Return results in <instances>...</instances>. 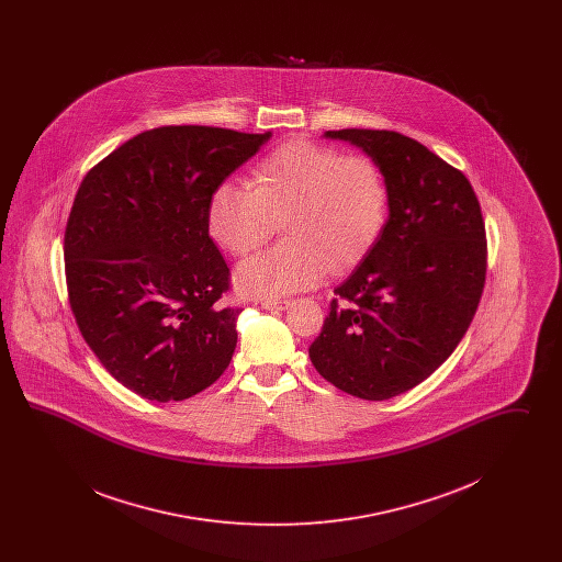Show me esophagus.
<instances>
[{"instance_id": "34e87169", "label": "esophagus", "mask_w": 562, "mask_h": 562, "mask_svg": "<svg viewBox=\"0 0 562 562\" xmlns=\"http://www.w3.org/2000/svg\"><path fill=\"white\" fill-rule=\"evenodd\" d=\"M289 303L291 301H286V299H261L263 310H284V307H289Z\"/></svg>"}]
</instances>
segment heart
<instances>
[{"instance_id":"heart-1","label":"heart","mask_w":562,"mask_h":562,"mask_svg":"<svg viewBox=\"0 0 562 562\" xmlns=\"http://www.w3.org/2000/svg\"><path fill=\"white\" fill-rule=\"evenodd\" d=\"M390 213L383 170L367 156L289 140L252 172V189L223 181L206 206L209 234L232 257H246L276 232L286 240L246 259L236 286L250 296H284L314 286L326 269L358 266Z\"/></svg>"}]
</instances>
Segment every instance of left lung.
Listing matches in <instances>:
<instances>
[{"instance_id": "1", "label": "left lung", "mask_w": 562, "mask_h": 562, "mask_svg": "<svg viewBox=\"0 0 562 562\" xmlns=\"http://www.w3.org/2000/svg\"><path fill=\"white\" fill-rule=\"evenodd\" d=\"M379 164L390 214L371 252L335 289L310 346L316 371L364 401L428 379L463 339L486 273L481 204L461 170L394 131H328Z\"/></svg>"}]
</instances>
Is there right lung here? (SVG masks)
<instances>
[{
	"label": "right lung",
	"mask_w": 562,
	"mask_h": 562,
	"mask_svg": "<svg viewBox=\"0 0 562 562\" xmlns=\"http://www.w3.org/2000/svg\"><path fill=\"white\" fill-rule=\"evenodd\" d=\"M269 138L161 126L81 181L65 229L69 303L109 374L147 401L191 398L229 367L241 310L218 303L229 268L209 236L206 206Z\"/></svg>",
	"instance_id": "1"
}]
</instances>
